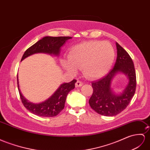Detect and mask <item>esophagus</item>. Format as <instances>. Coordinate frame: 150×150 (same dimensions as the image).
I'll list each match as a JSON object with an SVG mask.
<instances>
[{"label": "esophagus", "instance_id": "34e87169", "mask_svg": "<svg viewBox=\"0 0 150 150\" xmlns=\"http://www.w3.org/2000/svg\"><path fill=\"white\" fill-rule=\"evenodd\" d=\"M82 84H83V83H82L81 81H80V80H78L77 81H76V83H75V86H76V87H79L82 86Z\"/></svg>", "mask_w": 150, "mask_h": 150}]
</instances>
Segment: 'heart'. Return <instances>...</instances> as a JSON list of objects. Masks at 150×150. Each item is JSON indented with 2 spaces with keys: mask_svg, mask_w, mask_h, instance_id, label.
I'll list each match as a JSON object with an SVG mask.
<instances>
[{
  "mask_svg": "<svg viewBox=\"0 0 150 150\" xmlns=\"http://www.w3.org/2000/svg\"><path fill=\"white\" fill-rule=\"evenodd\" d=\"M115 56L114 48L109 42L89 41L72 47L68 57L61 60V64L71 73H76L78 68L82 67L86 77L97 79L108 71Z\"/></svg>",
  "mask_w": 150,
  "mask_h": 150,
  "instance_id": "b5f03b06",
  "label": "heart"
}]
</instances>
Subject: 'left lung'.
Wrapping results in <instances>:
<instances>
[{
	"label": "left lung",
	"mask_w": 150,
	"mask_h": 150,
	"mask_svg": "<svg viewBox=\"0 0 150 150\" xmlns=\"http://www.w3.org/2000/svg\"><path fill=\"white\" fill-rule=\"evenodd\" d=\"M117 60L112 70L102 79L92 82L93 93L89 100L91 108L104 116H115L124 110L135 94L136 75L131 57L125 50L116 43ZM124 72L129 82L124 93L115 95L110 89V82L115 73Z\"/></svg>",
	"instance_id": "1"
}]
</instances>
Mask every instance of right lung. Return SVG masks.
<instances>
[{"instance_id": "obj_1", "label": "right lung", "mask_w": 150, "mask_h": 150, "mask_svg": "<svg viewBox=\"0 0 150 150\" xmlns=\"http://www.w3.org/2000/svg\"><path fill=\"white\" fill-rule=\"evenodd\" d=\"M71 38V37H45L42 38V39L38 40L35 44L26 49L21 61L33 54L38 52L59 54L61 46L67 40ZM17 82L20 99L25 108L29 112L38 116L52 117L56 116L63 110L67 95L69 92L75 88V83L76 80L74 79L70 82L63 83L51 98L39 104H33L26 101L19 89L18 76Z\"/></svg>"}]
</instances>
